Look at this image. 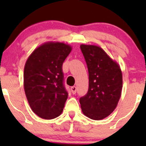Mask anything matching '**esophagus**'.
I'll use <instances>...</instances> for the list:
<instances>
[{
  "instance_id": "obj_1",
  "label": "esophagus",
  "mask_w": 146,
  "mask_h": 146,
  "mask_svg": "<svg viewBox=\"0 0 146 146\" xmlns=\"http://www.w3.org/2000/svg\"><path fill=\"white\" fill-rule=\"evenodd\" d=\"M70 90H71L72 93H73V95H74V94L76 93V91H77V88H76V86H73V87H71Z\"/></svg>"
}]
</instances>
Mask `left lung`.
<instances>
[{
	"label": "left lung",
	"mask_w": 146,
	"mask_h": 146,
	"mask_svg": "<svg viewBox=\"0 0 146 146\" xmlns=\"http://www.w3.org/2000/svg\"><path fill=\"white\" fill-rule=\"evenodd\" d=\"M89 73V88L80 98L82 111L86 117L101 120L117 107L122 89V73L119 65L100 47L80 46Z\"/></svg>",
	"instance_id": "8db88e82"
}]
</instances>
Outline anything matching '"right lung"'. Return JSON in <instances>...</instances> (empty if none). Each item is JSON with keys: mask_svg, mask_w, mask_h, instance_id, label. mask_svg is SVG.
<instances>
[{"mask_svg": "<svg viewBox=\"0 0 146 146\" xmlns=\"http://www.w3.org/2000/svg\"><path fill=\"white\" fill-rule=\"evenodd\" d=\"M71 51L59 42L42 44L28 58L24 69V88L32 111L42 119H52L62 112L68 98L62 66Z\"/></svg>", "mask_w": 146, "mask_h": 146, "instance_id": "right-lung-1", "label": "right lung"}]
</instances>
